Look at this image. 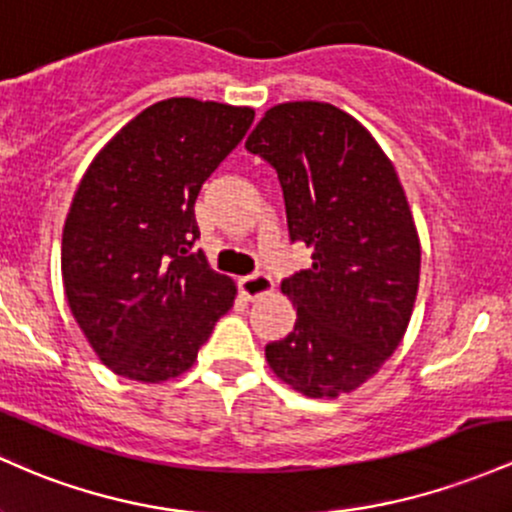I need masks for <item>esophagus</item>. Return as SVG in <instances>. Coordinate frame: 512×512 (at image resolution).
Segmentation results:
<instances>
[{"label":"esophagus","instance_id":"1","mask_svg":"<svg viewBox=\"0 0 512 512\" xmlns=\"http://www.w3.org/2000/svg\"><path fill=\"white\" fill-rule=\"evenodd\" d=\"M240 289H243V294L247 296V299H260V296L272 294L274 284L267 274L255 272V274H247V277L240 279Z\"/></svg>","mask_w":512,"mask_h":512}]
</instances>
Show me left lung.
I'll return each mask as SVG.
<instances>
[{
    "label": "left lung",
    "mask_w": 512,
    "mask_h": 512,
    "mask_svg": "<svg viewBox=\"0 0 512 512\" xmlns=\"http://www.w3.org/2000/svg\"><path fill=\"white\" fill-rule=\"evenodd\" d=\"M277 170L291 240L313 265L284 279L294 333L267 364L308 398H338L384 367L406 335L420 240L398 174L372 133L325 101H286L245 140Z\"/></svg>",
    "instance_id": "left-lung-1"
}]
</instances>
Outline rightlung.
Returning a JSON list of instances; mask_svg holds the SVG:
<instances>
[{
    "mask_svg": "<svg viewBox=\"0 0 512 512\" xmlns=\"http://www.w3.org/2000/svg\"><path fill=\"white\" fill-rule=\"evenodd\" d=\"M252 119L250 106L157 101L84 172L60 265L72 316L114 374L143 384L184 374L233 306V279L192 252L194 201Z\"/></svg>",
    "mask_w": 512,
    "mask_h": 512,
    "instance_id": "obj_1",
    "label": "right lung"
}]
</instances>
